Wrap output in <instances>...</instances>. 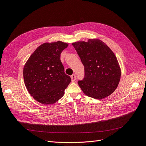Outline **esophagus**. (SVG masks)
<instances>
[{
	"label": "esophagus",
	"instance_id": "esophagus-1",
	"mask_svg": "<svg viewBox=\"0 0 146 146\" xmlns=\"http://www.w3.org/2000/svg\"><path fill=\"white\" fill-rule=\"evenodd\" d=\"M71 79H72V82H74L76 80V75L75 74H72L71 76Z\"/></svg>",
	"mask_w": 146,
	"mask_h": 146
}]
</instances>
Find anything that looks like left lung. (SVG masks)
Instances as JSON below:
<instances>
[{
    "mask_svg": "<svg viewBox=\"0 0 146 146\" xmlns=\"http://www.w3.org/2000/svg\"><path fill=\"white\" fill-rule=\"evenodd\" d=\"M85 67V77L78 84L86 95L97 99L115 91L121 78V69L112 51L98 39L72 44Z\"/></svg>",
    "mask_w": 146,
    "mask_h": 146,
    "instance_id": "8db88e82",
    "label": "left lung"
}]
</instances>
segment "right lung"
<instances>
[{"mask_svg": "<svg viewBox=\"0 0 146 146\" xmlns=\"http://www.w3.org/2000/svg\"><path fill=\"white\" fill-rule=\"evenodd\" d=\"M68 44L61 41L40 45L26 62L23 74L29 94L45 105L56 103L64 94L71 78L64 73L60 60Z\"/></svg>", "mask_w": 146, "mask_h": 146, "instance_id": "right-lung-1", "label": "right lung"}]
</instances>
